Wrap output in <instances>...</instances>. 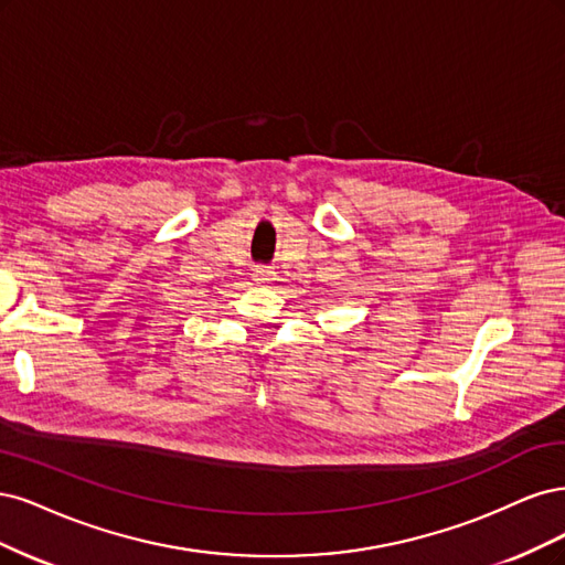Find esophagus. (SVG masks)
Masks as SVG:
<instances>
[{
  "label": "esophagus",
  "mask_w": 565,
  "mask_h": 565,
  "mask_svg": "<svg viewBox=\"0 0 565 565\" xmlns=\"http://www.w3.org/2000/svg\"><path fill=\"white\" fill-rule=\"evenodd\" d=\"M253 279H256L258 284H269V281H275V269L258 265L256 269H253Z\"/></svg>",
  "instance_id": "1"
}]
</instances>
